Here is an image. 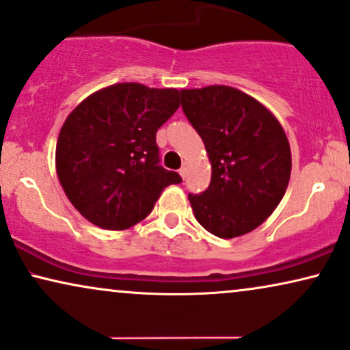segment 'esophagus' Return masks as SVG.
Returning <instances> with one entry per match:
<instances>
[{
  "label": "esophagus",
  "mask_w": 350,
  "mask_h": 350,
  "mask_svg": "<svg viewBox=\"0 0 350 350\" xmlns=\"http://www.w3.org/2000/svg\"><path fill=\"white\" fill-rule=\"evenodd\" d=\"M186 174H188V167L183 165V167H181V169H180V175H181V178H185Z\"/></svg>",
  "instance_id": "esophagus-1"
}]
</instances>
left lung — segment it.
Masks as SVG:
<instances>
[{"label": "left lung", "instance_id": "1", "mask_svg": "<svg viewBox=\"0 0 350 350\" xmlns=\"http://www.w3.org/2000/svg\"><path fill=\"white\" fill-rule=\"evenodd\" d=\"M181 109L202 138L212 164L211 185L188 194L194 217L208 233L230 239L262 225L291 176V149L269 109L231 88L181 90Z\"/></svg>", "mask_w": 350, "mask_h": 350}]
</instances>
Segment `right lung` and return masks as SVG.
<instances>
[{"instance_id":"1","label":"right lung","mask_w":350,"mask_h":350,"mask_svg":"<svg viewBox=\"0 0 350 350\" xmlns=\"http://www.w3.org/2000/svg\"><path fill=\"white\" fill-rule=\"evenodd\" d=\"M180 106L174 88L117 83L80 103L56 146L59 181L74 207L106 230H125L151 214L181 176L161 165L156 133Z\"/></svg>"}]
</instances>
